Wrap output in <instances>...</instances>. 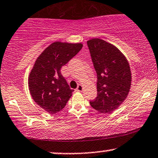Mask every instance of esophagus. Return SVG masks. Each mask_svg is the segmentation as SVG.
<instances>
[{
  "label": "esophagus",
  "mask_w": 158,
  "mask_h": 158,
  "mask_svg": "<svg viewBox=\"0 0 158 158\" xmlns=\"http://www.w3.org/2000/svg\"><path fill=\"white\" fill-rule=\"evenodd\" d=\"M77 90L79 91V92H82V91H83V86L81 85H79L77 87Z\"/></svg>",
  "instance_id": "obj_1"
}]
</instances>
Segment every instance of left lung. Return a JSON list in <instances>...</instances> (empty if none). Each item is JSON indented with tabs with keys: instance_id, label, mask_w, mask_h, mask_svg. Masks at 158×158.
<instances>
[{
	"instance_id": "1",
	"label": "left lung",
	"mask_w": 158,
	"mask_h": 158,
	"mask_svg": "<svg viewBox=\"0 0 158 158\" xmlns=\"http://www.w3.org/2000/svg\"><path fill=\"white\" fill-rule=\"evenodd\" d=\"M97 73V98L89 104L100 113H111L125 101L131 87V71L125 56L101 39L87 41Z\"/></svg>"
}]
</instances>
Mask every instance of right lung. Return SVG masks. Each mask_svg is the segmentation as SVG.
I'll use <instances>...</instances> for the list:
<instances>
[{
    "label": "right lung",
    "instance_id": "1",
    "mask_svg": "<svg viewBox=\"0 0 158 158\" xmlns=\"http://www.w3.org/2000/svg\"><path fill=\"white\" fill-rule=\"evenodd\" d=\"M82 43L55 41L35 60L28 76V87L33 101L47 112L60 111L72 95L61 74V68L81 50Z\"/></svg>",
    "mask_w": 158,
    "mask_h": 158
}]
</instances>
